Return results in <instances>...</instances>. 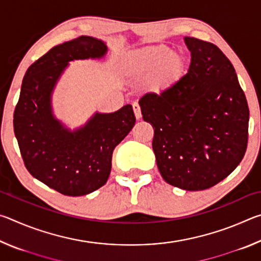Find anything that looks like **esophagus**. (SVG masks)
Masks as SVG:
<instances>
[{
  "mask_svg": "<svg viewBox=\"0 0 261 261\" xmlns=\"http://www.w3.org/2000/svg\"><path fill=\"white\" fill-rule=\"evenodd\" d=\"M132 108H134V112H135V115H136V118L137 120H139V118L141 117V110H140V107L139 105L135 102L134 105H132Z\"/></svg>",
  "mask_w": 261,
  "mask_h": 261,
  "instance_id": "1",
  "label": "esophagus"
}]
</instances>
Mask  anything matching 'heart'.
I'll return each instance as SVG.
<instances>
[{"mask_svg":"<svg viewBox=\"0 0 261 261\" xmlns=\"http://www.w3.org/2000/svg\"><path fill=\"white\" fill-rule=\"evenodd\" d=\"M138 71L145 77L153 78L160 73L162 82L171 81L182 71L183 62L167 46H152L140 50L136 56Z\"/></svg>","mask_w":261,"mask_h":261,"instance_id":"obj_1","label":"heart"}]
</instances>
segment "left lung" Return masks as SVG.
I'll list each match as a JSON object with an SVG mask.
<instances>
[{
  "mask_svg": "<svg viewBox=\"0 0 261 261\" xmlns=\"http://www.w3.org/2000/svg\"><path fill=\"white\" fill-rule=\"evenodd\" d=\"M189 71L139 106L154 129L152 146L162 178L199 191L230 175L244 158L249 106L231 62L214 43L185 37Z\"/></svg>",
  "mask_w": 261,
  "mask_h": 261,
  "instance_id": "8db88e82",
  "label": "left lung"
}]
</instances>
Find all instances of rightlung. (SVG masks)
<instances>
[{
  "mask_svg": "<svg viewBox=\"0 0 261 261\" xmlns=\"http://www.w3.org/2000/svg\"><path fill=\"white\" fill-rule=\"evenodd\" d=\"M106 51L102 41L82 35L31 64L21 84L14 131L24 165L33 177L64 196H84L106 184L114 148L136 123L131 105L113 114H95L74 132L53 117L50 94L68 62L95 59Z\"/></svg>",
  "mask_w": 261,
  "mask_h": 261,
  "instance_id": "add662e5",
  "label": "right lung"
}]
</instances>
